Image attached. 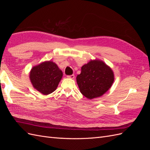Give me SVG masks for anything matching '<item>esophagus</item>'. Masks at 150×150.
I'll return each mask as SVG.
<instances>
[{
  "instance_id": "obj_1",
  "label": "esophagus",
  "mask_w": 150,
  "mask_h": 150,
  "mask_svg": "<svg viewBox=\"0 0 150 150\" xmlns=\"http://www.w3.org/2000/svg\"><path fill=\"white\" fill-rule=\"evenodd\" d=\"M68 78H70V79H74V74H72V75H69L67 76Z\"/></svg>"
}]
</instances>
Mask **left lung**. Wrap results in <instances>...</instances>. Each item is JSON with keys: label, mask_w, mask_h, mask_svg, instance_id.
Masks as SVG:
<instances>
[{"label": "left lung", "mask_w": 150, "mask_h": 150, "mask_svg": "<svg viewBox=\"0 0 150 150\" xmlns=\"http://www.w3.org/2000/svg\"><path fill=\"white\" fill-rule=\"evenodd\" d=\"M76 81L81 93L91 99L102 96L111 88L114 74L103 61H91L81 67V72L77 76Z\"/></svg>", "instance_id": "left-lung-1"}]
</instances>
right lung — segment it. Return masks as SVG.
Returning a JSON list of instances; mask_svg holds the SVG:
<instances>
[{
    "instance_id": "add662e5",
    "label": "right lung",
    "mask_w": 150,
    "mask_h": 150,
    "mask_svg": "<svg viewBox=\"0 0 150 150\" xmlns=\"http://www.w3.org/2000/svg\"><path fill=\"white\" fill-rule=\"evenodd\" d=\"M62 77V72L52 61H47L34 67L30 79L34 88L44 95L55 91Z\"/></svg>"
}]
</instances>
